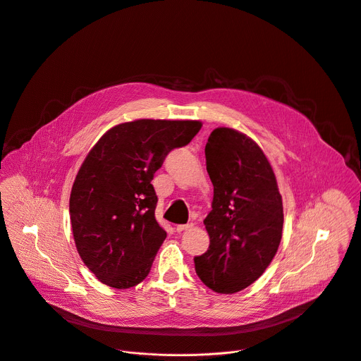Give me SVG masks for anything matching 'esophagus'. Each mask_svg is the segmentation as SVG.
<instances>
[{
    "label": "esophagus",
    "mask_w": 361,
    "mask_h": 361,
    "mask_svg": "<svg viewBox=\"0 0 361 361\" xmlns=\"http://www.w3.org/2000/svg\"><path fill=\"white\" fill-rule=\"evenodd\" d=\"M192 226H194L192 224H181V225H177V226H176V231H177V232H183V231L191 229Z\"/></svg>",
    "instance_id": "1"
}]
</instances>
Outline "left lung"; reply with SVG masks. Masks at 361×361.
Listing matches in <instances>:
<instances>
[{
	"mask_svg": "<svg viewBox=\"0 0 361 361\" xmlns=\"http://www.w3.org/2000/svg\"><path fill=\"white\" fill-rule=\"evenodd\" d=\"M214 185L212 209L204 219L209 235L195 272L218 293H235L254 283L278 252L283 205L275 173L262 149L247 135L215 129L205 146Z\"/></svg>",
	"mask_w": 361,
	"mask_h": 361,
	"instance_id": "8db88e82",
	"label": "left lung"
}]
</instances>
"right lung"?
I'll list each match as a JSON object with an SVG mask.
<instances>
[{"instance_id": "obj_1", "label": "right lung", "mask_w": 361, "mask_h": 361, "mask_svg": "<svg viewBox=\"0 0 361 361\" xmlns=\"http://www.w3.org/2000/svg\"><path fill=\"white\" fill-rule=\"evenodd\" d=\"M201 126L197 120H135L107 130L86 156L69 214L76 250L102 283L128 289L149 275L167 236L154 216L152 180Z\"/></svg>"}]
</instances>
